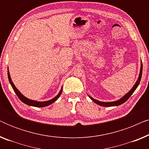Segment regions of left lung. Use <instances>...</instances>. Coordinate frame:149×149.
<instances>
[{
	"mask_svg": "<svg viewBox=\"0 0 149 149\" xmlns=\"http://www.w3.org/2000/svg\"><path fill=\"white\" fill-rule=\"evenodd\" d=\"M142 64L141 63V66H140V74H139V77H138V80L136 81V82L135 83V85H134L133 87L131 89V90H130L129 92L127 93H126V94L124 95L121 97V99L118 100L117 101H115V102H100V101H98L97 100H95L94 98H93V97H91V96L89 97H90L91 100L92 101L94 102L95 103H96L97 104H98L100 106H102V107H115V106H119V105H121L122 104L125 102L128 99H129V97L131 96L132 95V93L134 92V91L136 90V88H137L138 85H139V83L140 82V80H141V77H142Z\"/></svg>",
	"mask_w": 149,
	"mask_h": 149,
	"instance_id": "left-lung-1",
	"label": "left lung"
}]
</instances>
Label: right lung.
<instances>
[{"label":"right lung","instance_id":"right-lung-1","mask_svg":"<svg viewBox=\"0 0 149 149\" xmlns=\"http://www.w3.org/2000/svg\"><path fill=\"white\" fill-rule=\"evenodd\" d=\"M7 74H8V78H9V81L10 84H11L12 87H13V90H14V91H15V93H16V95H17V97H19L20 100H21L22 102H23L24 104H27V105L32 106V107H47V106L50 105L51 104L54 103V102H56L57 100L59 98V97L60 96V95L62 94V87L61 88L60 92H59L58 94L57 95L56 97H54V98L50 100L45 101V102H38V101L32 100L28 99L26 97L24 96V95H22V93H20V91L18 90L17 88H16V87L15 86V85L13 84V81H12V80H11V76H10L9 70L7 71Z\"/></svg>","mask_w":149,"mask_h":149}]
</instances>
